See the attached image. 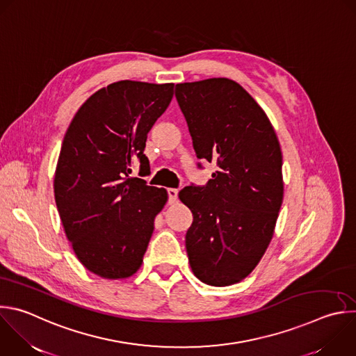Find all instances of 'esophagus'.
<instances>
[{"instance_id": "esophagus-1", "label": "esophagus", "mask_w": 356, "mask_h": 356, "mask_svg": "<svg viewBox=\"0 0 356 356\" xmlns=\"http://www.w3.org/2000/svg\"><path fill=\"white\" fill-rule=\"evenodd\" d=\"M177 194H179L177 188H168V197H169V202L170 204L177 201Z\"/></svg>"}]
</instances>
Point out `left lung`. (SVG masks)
Here are the masks:
<instances>
[{"mask_svg": "<svg viewBox=\"0 0 356 356\" xmlns=\"http://www.w3.org/2000/svg\"><path fill=\"white\" fill-rule=\"evenodd\" d=\"M175 95L197 156L218 166L205 186L179 193L193 212L188 263L202 282L227 286L254 270L271 242L284 195L280 143L264 110L232 79L177 83Z\"/></svg>", "mask_w": 356, "mask_h": 356, "instance_id": "8db88e82", "label": "left lung"}]
</instances>
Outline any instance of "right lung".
<instances>
[{"label":"right lung","mask_w":356,"mask_h":356,"mask_svg":"<svg viewBox=\"0 0 356 356\" xmlns=\"http://www.w3.org/2000/svg\"><path fill=\"white\" fill-rule=\"evenodd\" d=\"M173 83L118 81L93 93L65 133L54 177L57 209L78 260L93 274L131 277L143 263L165 188L131 178L149 172V130L168 108Z\"/></svg>","instance_id":"add662e5"}]
</instances>
